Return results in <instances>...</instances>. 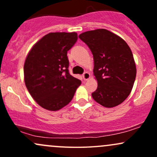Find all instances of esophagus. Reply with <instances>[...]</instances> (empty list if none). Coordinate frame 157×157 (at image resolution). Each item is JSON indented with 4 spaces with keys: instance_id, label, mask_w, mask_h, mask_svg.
I'll return each mask as SVG.
<instances>
[{
    "instance_id": "esophagus-1",
    "label": "esophagus",
    "mask_w": 157,
    "mask_h": 157,
    "mask_svg": "<svg viewBox=\"0 0 157 157\" xmlns=\"http://www.w3.org/2000/svg\"><path fill=\"white\" fill-rule=\"evenodd\" d=\"M90 77H91V75H90V74L89 72H87V71H86V72L82 75V77H83L84 80H89V79L90 78Z\"/></svg>"
}]
</instances>
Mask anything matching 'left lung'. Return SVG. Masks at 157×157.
Returning <instances> with one entry per match:
<instances>
[{
  "label": "left lung",
  "instance_id": "8db88e82",
  "mask_svg": "<svg viewBox=\"0 0 157 157\" xmlns=\"http://www.w3.org/2000/svg\"><path fill=\"white\" fill-rule=\"evenodd\" d=\"M79 37L94 57V75L98 86L94 100L106 108L121 104L130 94L136 78L134 59L128 45L109 30L88 31Z\"/></svg>",
  "mask_w": 157,
  "mask_h": 157
}]
</instances>
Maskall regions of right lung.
Instances as JSON below:
<instances>
[{
    "mask_svg": "<svg viewBox=\"0 0 157 157\" xmlns=\"http://www.w3.org/2000/svg\"><path fill=\"white\" fill-rule=\"evenodd\" d=\"M76 32H51L37 41L24 63V81L32 98L48 111H57L72 100L81 81L68 71L67 52Z\"/></svg>",
    "mask_w": 157,
    "mask_h": 157,
    "instance_id": "add662e5",
    "label": "right lung"
}]
</instances>
